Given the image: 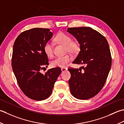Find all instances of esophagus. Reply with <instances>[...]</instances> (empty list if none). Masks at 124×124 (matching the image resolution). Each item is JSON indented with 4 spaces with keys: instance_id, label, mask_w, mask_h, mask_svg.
<instances>
[{
    "instance_id": "34e87169",
    "label": "esophagus",
    "mask_w": 124,
    "mask_h": 124,
    "mask_svg": "<svg viewBox=\"0 0 124 124\" xmlns=\"http://www.w3.org/2000/svg\"><path fill=\"white\" fill-rule=\"evenodd\" d=\"M67 70V68H62V72H64L65 71H66V70Z\"/></svg>"
}]
</instances>
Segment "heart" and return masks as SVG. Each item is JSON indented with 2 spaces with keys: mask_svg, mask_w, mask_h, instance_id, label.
Returning a JSON list of instances; mask_svg holds the SVG:
<instances>
[{
  "mask_svg": "<svg viewBox=\"0 0 124 124\" xmlns=\"http://www.w3.org/2000/svg\"><path fill=\"white\" fill-rule=\"evenodd\" d=\"M55 40L59 43L65 46L66 52H69L72 54H76L79 52L80 45L77 41H72V39L69 35L64 32H59L55 37ZM44 51L48 57L51 58L54 56V50L53 45L51 42H47L45 44ZM72 57L69 54L64 56L57 57L52 60L51 66L52 67L65 68L70 62Z\"/></svg>",
  "mask_w": 124,
  "mask_h": 124,
  "instance_id": "heart-1",
  "label": "heart"
}]
</instances>
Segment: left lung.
Here are the masks:
<instances>
[{"label": "left lung", "mask_w": 124, "mask_h": 124, "mask_svg": "<svg viewBox=\"0 0 124 124\" xmlns=\"http://www.w3.org/2000/svg\"><path fill=\"white\" fill-rule=\"evenodd\" d=\"M67 31L80 45V51L73 63L83 65L79 69H68L71 74L69 81L70 93L78 99H89L102 89L111 66L108 42L104 36L90 27L69 28Z\"/></svg>", "instance_id": "8db88e82"}]
</instances>
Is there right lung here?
Listing matches in <instances>:
<instances>
[{"mask_svg":"<svg viewBox=\"0 0 124 124\" xmlns=\"http://www.w3.org/2000/svg\"><path fill=\"white\" fill-rule=\"evenodd\" d=\"M49 29L35 28L20 34L13 49L12 66L20 88L27 97L36 101L49 97L62 70L54 68L43 74L40 70L47 67L45 44L51 39Z\"/></svg>","mask_w":124,"mask_h":124,"instance_id":"obj_1","label":"right lung"}]
</instances>
